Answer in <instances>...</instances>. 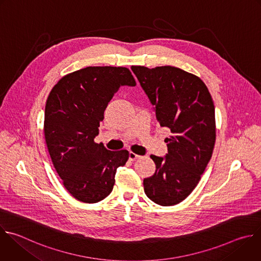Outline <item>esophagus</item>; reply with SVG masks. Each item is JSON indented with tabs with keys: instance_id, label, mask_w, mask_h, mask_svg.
I'll list each match as a JSON object with an SVG mask.
<instances>
[{
	"instance_id": "obj_1",
	"label": "esophagus",
	"mask_w": 261,
	"mask_h": 261,
	"mask_svg": "<svg viewBox=\"0 0 261 261\" xmlns=\"http://www.w3.org/2000/svg\"><path fill=\"white\" fill-rule=\"evenodd\" d=\"M139 158H140V155H138V154H136V153H134L132 151L129 152V160L130 161H135L136 159H139Z\"/></svg>"
}]
</instances>
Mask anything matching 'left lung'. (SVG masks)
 I'll use <instances>...</instances> for the list:
<instances>
[{"label":"left lung","mask_w":261,"mask_h":261,"mask_svg":"<svg viewBox=\"0 0 261 261\" xmlns=\"http://www.w3.org/2000/svg\"><path fill=\"white\" fill-rule=\"evenodd\" d=\"M141 88L153 106L167 138L168 153L151 154L154 174L144 178V193L161 206L182 202L197 187L215 143V110L204 82L174 66H132Z\"/></svg>","instance_id":"1"}]
</instances>
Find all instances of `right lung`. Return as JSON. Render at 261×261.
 <instances>
[{"label": "right lung", "mask_w": 261, "mask_h": 261, "mask_svg": "<svg viewBox=\"0 0 261 261\" xmlns=\"http://www.w3.org/2000/svg\"><path fill=\"white\" fill-rule=\"evenodd\" d=\"M122 86L136 82L126 67L89 66L64 75L51 90L45 108V139L63 186L84 203H97L113 191L126 149L95 143L105 111Z\"/></svg>", "instance_id": "right-lung-1"}]
</instances>
